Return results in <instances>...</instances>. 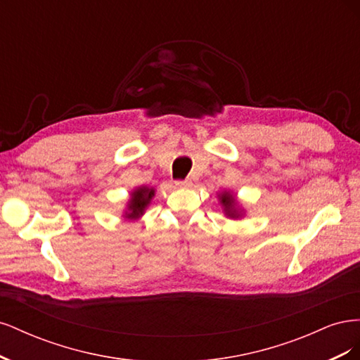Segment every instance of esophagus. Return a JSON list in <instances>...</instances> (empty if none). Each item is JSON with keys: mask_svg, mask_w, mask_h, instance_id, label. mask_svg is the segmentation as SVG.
<instances>
[{"mask_svg": "<svg viewBox=\"0 0 360 360\" xmlns=\"http://www.w3.org/2000/svg\"><path fill=\"white\" fill-rule=\"evenodd\" d=\"M176 186L177 188H191L192 186V181L189 179H186V180H177L176 181Z\"/></svg>", "mask_w": 360, "mask_h": 360, "instance_id": "1", "label": "esophagus"}]
</instances>
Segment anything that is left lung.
Returning a JSON list of instances; mask_svg holds the SVG:
<instances>
[{
	"label": "left lung",
	"instance_id": "8db88e82",
	"mask_svg": "<svg viewBox=\"0 0 360 360\" xmlns=\"http://www.w3.org/2000/svg\"><path fill=\"white\" fill-rule=\"evenodd\" d=\"M221 202L224 204V207H225V212H226V214H228V216H231V217H238V213H237V210L234 209L236 202H234L233 195H230L228 192L222 193V195H221Z\"/></svg>",
	"mask_w": 360,
	"mask_h": 360
}]
</instances>
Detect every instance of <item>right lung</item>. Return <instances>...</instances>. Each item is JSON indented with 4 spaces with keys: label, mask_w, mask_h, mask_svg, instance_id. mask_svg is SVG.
<instances>
[{
    "label": "right lung",
    "mask_w": 360,
    "mask_h": 360,
    "mask_svg": "<svg viewBox=\"0 0 360 360\" xmlns=\"http://www.w3.org/2000/svg\"><path fill=\"white\" fill-rule=\"evenodd\" d=\"M155 195L153 189L148 188H139L132 193V200L129 202V213L126 214L127 217H139L144 213V209L148 205L151 197Z\"/></svg>",
    "instance_id": "1"
}]
</instances>
